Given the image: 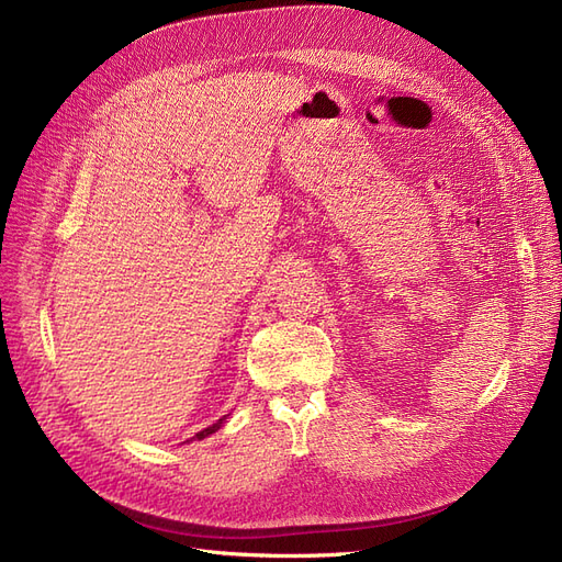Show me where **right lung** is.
I'll return each mask as SVG.
<instances>
[{"label": "right lung", "instance_id": "right-lung-1", "mask_svg": "<svg viewBox=\"0 0 562 562\" xmlns=\"http://www.w3.org/2000/svg\"><path fill=\"white\" fill-rule=\"evenodd\" d=\"M223 422H225V417H223V419H217V422H215V424H213V427H209V429H203V431H199V434H196V436H194V438H199V440H201V438H206V436H211V434H215V431H217V429H220V427H223Z\"/></svg>", "mask_w": 562, "mask_h": 562}]
</instances>
